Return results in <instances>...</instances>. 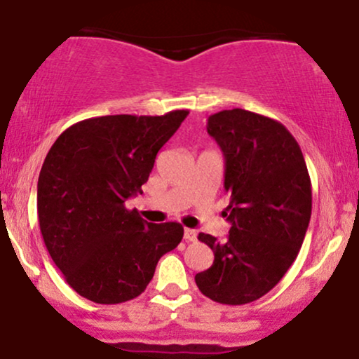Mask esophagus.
Segmentation results:
<instances>
[{
    "label": "esophagus",
    "instance_id": "34e87169",
    "mask_svg": "<svg viewBox=\"0 0 359 359\" xmlns=\"http://www.w3.org/2000/svg\"><path fill=\"white\" fill-rule=\"evenodd\" d=\"M184 240L185 241H196L197 240V231H196V229H185V231H184Z\"/></svg>",
    "mask_w": 359,
    "mask_h": 359
}]
</instances>
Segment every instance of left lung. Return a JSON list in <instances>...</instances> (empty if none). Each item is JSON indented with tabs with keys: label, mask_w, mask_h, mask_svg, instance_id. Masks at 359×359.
Returning a JSON list of instances; mask_svg holds the SVG:
<instances>
[{
	"label": "left lung",
	"mask_w": 359,
	"mask_h": 359,
	"mask_svg": "<svg viewBox=\"0 0 359 359\" xmlns=\"http://www.w3.org/2000/svg\"><path fill=\"white\" fill-rule=\"evenodd\" d=\"M224 155L229 194L228 240L199 233L214 251L211 269L196 275L205 297L243 306L263 297L297 258L312 212V189L297 140L282 123L246 109L208 119Z\"/></svg>",
	"instance_id": "left-lung-1"
}]
</instances>
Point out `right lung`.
<instances>
[{"mask_svg": "<svg viewBox=\"0 0 359 359\" xmlns=\"http://www.w3.org/2000/svg\"><path fill=\"white\" fill-rule=\"evenodd\" d=\"M189 114L89 118L48 150L36 185L45 246L65 282L96 304L138 297L163 255L184 236L179 222L143 221L126 199L142 194L158 150Z\"/></svg>", "mask_w": 359, "mask_h": 359, "instance_id": "1", "label": "right lung"}]
</instances>
